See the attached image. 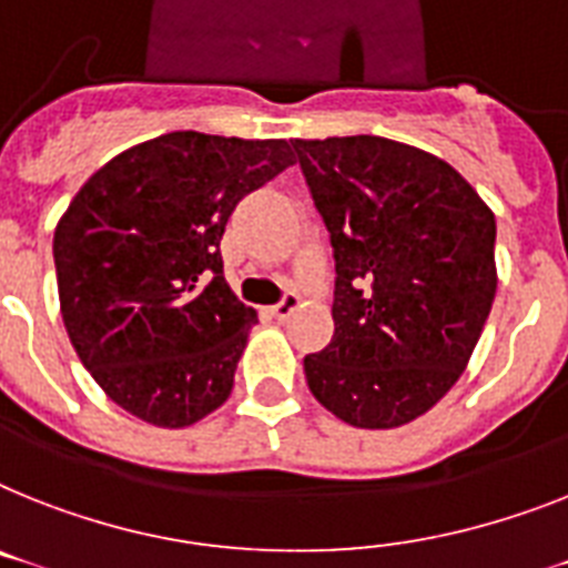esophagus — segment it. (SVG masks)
Here are the masks:
<instances>
[{"mask_svg": "<svg viewBox=\"0 0 568 568\" xmlns=\"http://www.w3.org/2000/svg\"><path fill=\"white\" fill-rule=\"evenodd\" d=\"M295 307H298V295L287 293V295H284V298H281L278 304H275V307L270 313H273L275 318H287V316H293Z\"/></svg>", "mask_w": 568, "mask_h": 568, "instance_id": "esophagus-1", "label": "esophagus"}]
</instances>
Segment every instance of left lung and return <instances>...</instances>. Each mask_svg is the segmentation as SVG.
<instances>
[{"label": "left lung", "instance_id": "8db88e82", "mask_svg": "<svg viewBox=\"0 0 568 568\" xmlns=\"http://www.w3.org/2000/svg\"><path fill=\"white\" fill-rule=\"evenodd\" d=\"M336 261L334 339L304 357L327 412L395 429L456 386L496 295V217L444 159L383 135L293 139Z\"/></svg>", "mask_w": 568, "mask_h": 568}]
</instances>
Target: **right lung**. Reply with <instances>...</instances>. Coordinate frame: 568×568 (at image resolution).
Segmentation results:
<instances>
[{
	"label": "right lung",
	"instance_id": "1",
	"mask_svg": "<svg viewBox=\"0 0 568 568\" xmlns=\"http://www.w3.org/2000/svg\"><path fill=\"white\" fill-rule=\"evenodd\" d=\"M293 165L284 139L176 130L87 180L54 229L60 313L87 372L144 424L182 429L226 403L257 313L226 284L234 205Z\"/></svg>",
	"mask_w": 568,
	"mask_h": 568
}]
</instances>
